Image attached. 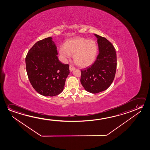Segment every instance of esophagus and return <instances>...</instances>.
<instances>
[{"instance_id": "1", "label": "esophagus", "mask_w": 150, "mask_h": 150, "mask_svg": "<svg viewBox=\"0 0 150 150\" xmlns=\"http://www.w3.org/2000/svg\"><path fill=\"white\" fill-rule=\"evenodd\" d=\"M75 69V68L74 67L73 65H70V66H69V70H70V71L72 72L73 70H74Z\"/></svg>"}]
</instances>
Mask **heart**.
<instances>
[{
    "instance_id": "obj_1",
    "label": "heart",
    "mask_w": 150,
    "mask_h": 150,
    "mask_svg": "<svg viewBox=\"0 0 150 150\" xmlns=\"http://www.w3.org/2000/svg\"><path fill=\"white\" fill-rule=\"evenodd\" d=\"M98 50V44L95 40L77 38L67 40L64 46L60 47L59 53L64 62L74 54L75 64L81 68H86L95 62Z\"/></svg>"
}]
</instances>
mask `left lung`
I'll return each instance as SVG.
<instances>
[{"label": "left lung", "instance_id": "obj_1", "mask_svg": "<svg viewBox=\"0 0 150 150\" xmlns=\"http://www.w3.org/2000/svg\"><path fill=\"white\" fill-rule=\"evenodd\" d=\"M99 54L90 67L81 70V84L90 93H100L110 87L114 79L117 57L114 47L107 39L95 34Z\"/></svg>", "mask_w": 150, "mask_h": 150}]
</instances>
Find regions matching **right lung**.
<instances>
[{
  "label": "right lung",
  "instance_id": "right-lung-1",
  "mask_svg": "<svg viewBox=\"0 0 150 150\" xmlns=\"http://www.w3.org/2000/svg\"><path fill=\"white\" fill-rule=\"evenodd\" d=\"M57 47L52 37L39 40L25 58L26 72L38 93L46 96L59 94L69 75V64H63L57 55Z\"/></svg>",
  "mask_w": 150,
  "mask_h": 150
}]
</instances>
